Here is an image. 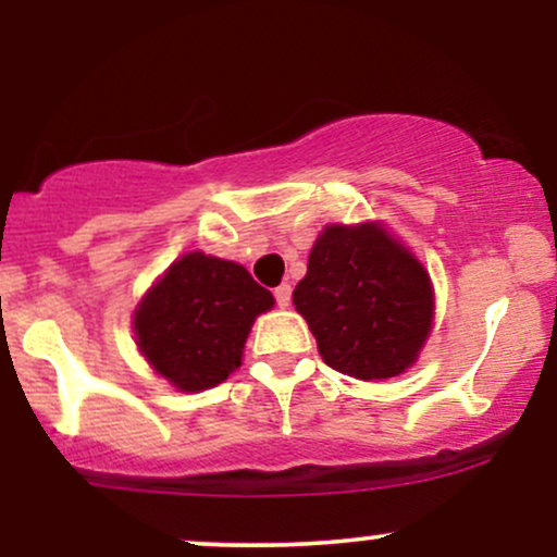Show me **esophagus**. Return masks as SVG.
<instances>
[{"label": "esophagus", "mask_w": 557, "mask_h": 557, "mask_svg": "<svg viewBox=\"0 0 557 557\" xmlns=\"http://www.w3.org/2000/svg\"><path fill=\"white\" fill-rule=\"evenodd\" d=\"M290 296H293V287L287 285V283H283V285L274 287V300H277L280 309H285V306L290 304Z\"/></svg>", "instance_id": "1"}]
</instances>
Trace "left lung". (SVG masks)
Instances as JSON below:
<instances>
[{
    "mask_svg": "<svg viewBox=\"0 0 557 557\" xmlns=\"http://www.w3.org/2000/svg\"><path fill=\"white\" fill-rule=\"evenodd\" d=\"M293 304L335 372L387 380L406 372L430 335V274L380 225H330L309 253Z\"/></svg>",
    "mask_w": 557,
    "mask_h": 557,
    "instance_id": "obj_1",
    "label": "left lung"
}]
</instances>
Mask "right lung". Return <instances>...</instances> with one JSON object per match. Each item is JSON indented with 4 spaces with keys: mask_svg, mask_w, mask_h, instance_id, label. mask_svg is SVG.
<instances>
[{
    "mask_svg": "<svg viewBox=\"0 0 557 557\" xmlns=\"http://www.w3.org/2000/svg\"><path fill=\"white\" fill-rule=\"evenodd\" d=\"M272 304L240 264L194 251L146 293L133 330L146 361L177 389L196 393L240 367L248 330Z\"/></svg>",
    "mask_w": 557,
    "mask_h": 557,
    "instance_id": "right-lung-1",
    "label": "right lung"
}]
</instances>
